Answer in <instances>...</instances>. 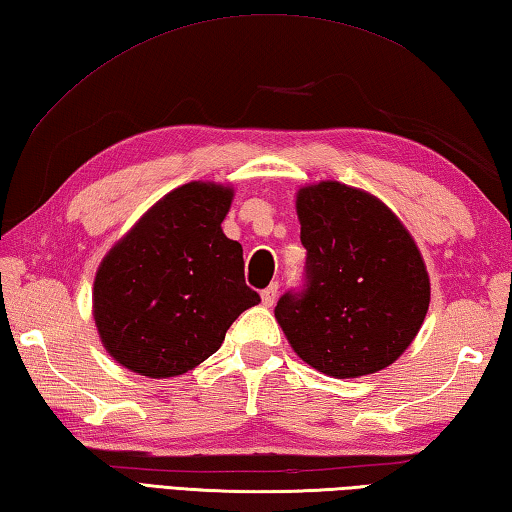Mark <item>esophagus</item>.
<instances>
[{"instance_id":"1","label":"esophagus","mask_w":512,"mask_h":512,"mask_svg":"<svg viewBox=\"0 0 512 512\" xmlns=\"http://www.w3.org/2000/svg\"><path fill=\"white\" fill-rule=\"evenodd\" d=\"M277 288H280V284H271L268 288H264L262 291V302H264V306H273V302H275V297H277Z\"/></svg>"}]
</instances>
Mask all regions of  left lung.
<instances>
[{"label": "left lung", "mask_w": 512, "mask_h": 512, "mask_svg": "<svg viewBox=\"0 0 512 512\" xmlns=\"http://www.w3.org/2000/svg\"><path fill=\"white\" fill-rule=\"evenodd\" d=\"M306 248V291L275 306L288 345L333 378L392 365L430 306V275L410 230L374 194L340 181L295 197Z\"/></svg>", "instance_id": "obj_1"}]
</instances>
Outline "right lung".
I'll return each mask as SVG.
<instances>
[{"label":"right lung","instance_id":"1","mask_svg":"<svg viewBox=\"0 0 512 512\" xmlns=\"http://www.w3.org/2000/svg\"><path fill=\"white\" fill-rule=\"evenodd\" d=\"M235 190L190 181L167 192L102 257L94 320L118 365L172 378L215 353L241 313L259 304L244 250L221 230Z\"/></svg>","mask_w":512,"mask_h":512}]
</instances>
